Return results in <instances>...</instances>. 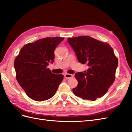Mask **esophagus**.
<instances>
[{"label":"esophagus","instance_id":"obj_1","mask_svg":"<svg viewBox=\"0 0 132 132\" xmlns=\"http://www.w3.org/2000/svg\"><path fill=\"white\" fill-rule=\"evenodd\" d=\"M64 76H65V78H66V79H71L72 78V77H73V75H72V74H70V73H65V75H64Z\"/></svg>","mask_w":132,"mask_h":132}]
</instances>
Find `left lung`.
I'll return each mask as SVG.
<instances>
[{
    "label": "left lung",
    "instance_id": "left-lung-1",
    "mask_svg": "<svg viewBox=\"0 0 132 132\" xmlns=\"http://www.w3.org/2000/svg\"><path fill=\"white\" fill-rule=\"evenodd\" d=\"M79 62L87 63L86 72L75 73L77 86L73 94L84 100L95 101L105 94L116 79L118 60L108 43L89 36L67 38Z\"/></svg>",
    "mask_w": 132,
    "mask_h": 132
}]
</instances>
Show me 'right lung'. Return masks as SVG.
<instances>
[{"label": "right lung", "instance_id": "1", "mask_svg": "<svg viewBox=\"0 0 132 132\" xmlns=\"http://www.w3.org/2000/svg\"><path fill=\"white\" fill-rule=\"evenodd\" d=\"M63 39L62 37H47L27 43L15 57L16 79L32 100L50 99L61 83L62 74L53 73L47 66L54 61L55 50Z\"/></svg>", "mask_w": 132, "mask_h": 132}]
</instances>
